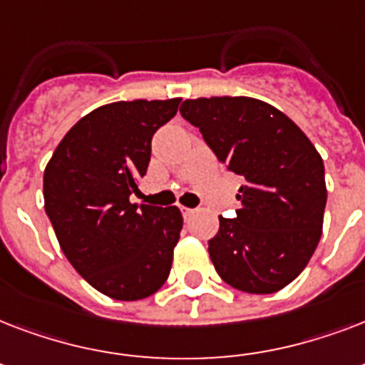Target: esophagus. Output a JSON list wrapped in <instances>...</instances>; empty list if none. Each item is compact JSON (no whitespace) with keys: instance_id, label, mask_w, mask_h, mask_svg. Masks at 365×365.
<instances>
[{"instance_id":"34e87169","label":"esophagus","mask_w":365,"mask_h":365,"mask_svg":"<svg viewBox=\"0 0 365 365\" xmlns=\"http://www.w3.org/2000/svg\"><path fill=\"white\" fill-rule=\"evenodd\" d=\"M180 210H182V216L185 217V220H187V217H191L195 214V208H187V206H180Z\"/></svg>"}]
</instances>
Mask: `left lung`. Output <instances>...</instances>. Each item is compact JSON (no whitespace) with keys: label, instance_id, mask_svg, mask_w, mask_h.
<instances>
[{"label":"left lung","instance_id":"left-lung-1","mask_svg":"<svg viewBox=\"0 0 365 365\" xmlns=\"http://www.w3.org/2000/svg\"><path fill=\"white\" fill-rule=\"evenodd\" d=\"M180 113L227 170L244 178L237 217L220 216V231L208 240L217 274L248 294L282 289L299 277L322 237V157L288 115L261 100H185Z\"/></svg>","mask_w":365,"mask_h":365}]
</instances>
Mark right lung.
Instances as JSON below:
<instances>
[{"label":"right lung","instance_id":"right-lung-1","mask_svg":"<svg viewBox=\"0 0 365 365\" xmlns=\"http://www.w3.org/2000/svg\"><path fill=\"white\" fill-rule=\"evenodd\" d=\"M182 98L113 102L71 126L43 174L45 212L60 248L93 288L117 301L153 295L170 274L178 206L132 205L151 138Z\"/></svg>","mask_w":365,"mask_h":365}]
</instances>
